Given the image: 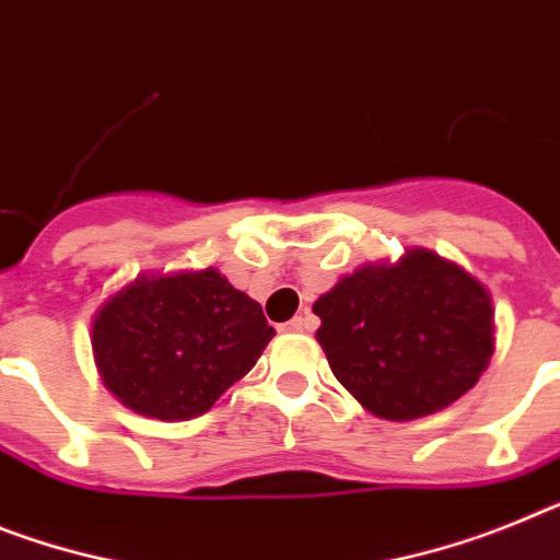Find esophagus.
Segmentation results:
<instances>
[{
	"label": "esophagus",
	"instance_id": "34e87169",
	"mask_svg": "<svg viewBox=\"0 0 560 560\" xmlns=\"http://www.w3.org/2000/svg\"><path fill=\"white\" fill-rule=\"evenodd\" d=\"M285 328H289V331H312V328H314V317L308 312L298 314V317L285 323Z\"/></svg>",
	"mask_w": 560,
	"mask_h": 560
}]
</instances>
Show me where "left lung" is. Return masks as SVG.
<instances>
[{"label":"left lung","instance_id":"left-lung-1","mask_svg":"<svg viewBox=\"0 0 560 560\" xmlns=\"http://www.w3.org/2000/svg\"><path fill=\"white\" fill-rule=\"evenodd\" d=\"M334 376L382 419H419L479 382L493 357L485 285L430 252L362 266L314 303Z\"/></svg>","mask_w":560,"mask_h":560}]
</instances>
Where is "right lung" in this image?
I'll list each match as a JSON object with an SVG mask.
<instances>
[{
  "label": "right lung",
  "mask_w": 560,
  "mask_h": 560,
  "mask_svg": "<svg viewBox=\"0 0 560 560\" xmlns=\"http://www.w3.org/2000/svg\"><path fill=\"white\" fill-rule=\"evenodd\" d=\"M271 337L260 305L214 269L141 277L93 323L104 385L127 408L166 422L207 413Z\"/></svg>",
  "instance_id": "1"
}]
</instances>
